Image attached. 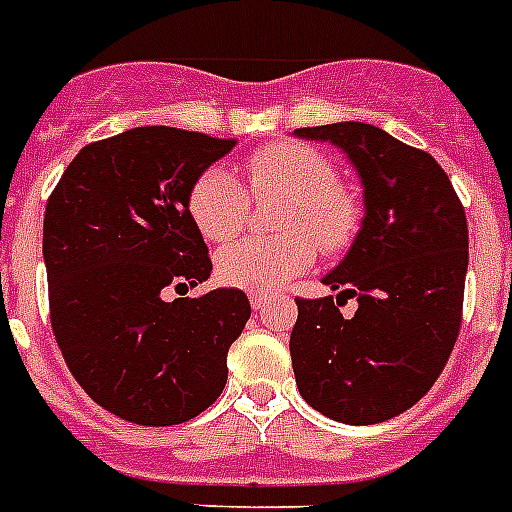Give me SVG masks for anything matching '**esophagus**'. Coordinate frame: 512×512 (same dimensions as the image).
I'll use <instances>...</instances> for the list:
<instances>
[{
    "label": "esophagus",
    "mask_w": 512,
    "mask_h": 512,
    "mask_svg": "<svg viewBox=\"0 0 512 512\" xmlns=\"http://www.w3.org/2000/svg\"><path fill=\"white\" fill-rule=\"evenodd\" d=\"M268 293H252L250 296V304H252V309L255 311H262L265 309V306H268Z\"/></svg>",
    "instance_id": "34e87169"
}]
</instances>
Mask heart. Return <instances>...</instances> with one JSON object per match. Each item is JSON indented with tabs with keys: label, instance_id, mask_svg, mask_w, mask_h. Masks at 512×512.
<instances>
[{
	"label": "heart",
	"instance_id": "obj_1",
	"mask_svg": "<svg viewBox=\"0 0 512 512\" xmlns=\"http://www.w3.org/2000/svg\"><path fill=\"white\" fill-rule=\"evenodd\" d=\"M247 188L255 198L283 195L278 211L281 237L242 239L216 260V273L231 288L255 293L281 291L293 275L314 265L317 252L337 255L361 229V201L337 182V167L324 151L304 141H273L244 162ZM250 193L224 167H208L188 193V213L208 242L224 244L244 229Z\"/></svg>",
	"mask_w": 512,
	"mask_h": 512
}]
</instances>
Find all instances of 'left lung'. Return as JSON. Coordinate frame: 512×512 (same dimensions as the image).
Listing matches in <instances>:
<instances>
[{"mask_svg": "<svg viewBox=\"0 0 512 512\" xmlns=\"http://www.w3.org/2000/svg\"><path fill=\"white\" fill-rule=\"evenodd\" d=\"M332 141L363 182L366 219L348 257L324 275L337 301L296 299L291 363L301 397L322 415L373 425L428 394L459 337L469 229L459 195L428 151L368 123L299 128ZM355 298L350 320L339 299Z\"/></svg>", "mask_w": 512, "mask_h": 512, "instance_id": "1", "label": "left lung"}]
</instances>
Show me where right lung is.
Returning <instances> with one entry per match:
<instances>
[{"label": "right lung", "mask_w": 512, "mask_h": 512, "mask_svg": "<svg viewBox=\"0 0 512 512\" xmlns=\"http://www.w3.org/2000/svg\"><path fill=\"white\" fill-rule=\"evenodd\" d=\"M237 141L141 126L84 146L46 203L51 327L71 376L100 407L164 428L208 410L250 319L239 288L164 301L213 265L188 213L195 177Z\"/></svg>", "instance_id": "right-lung-1"}]
</instances>
